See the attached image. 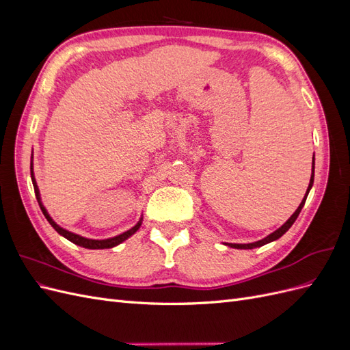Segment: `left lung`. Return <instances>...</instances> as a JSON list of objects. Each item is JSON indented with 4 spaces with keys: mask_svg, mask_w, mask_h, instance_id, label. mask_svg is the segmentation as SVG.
Masks as SVG:
<instances>
[{
    "mask_svg": "<svg viewBox=\"0 0 350 350\" xmlns=\"http://www.w3.org/2000/svg\"><path fill=\"white\" fill-rule=\"evenodd\" d=\"M314 157H312V172H311V179H310V185H308V188H306V193H305V197L302 198V201H301V204L298 206V208L295 210V213L284 221V224L279 228V229H276L273 232V234H270V235H267L266 238H262V239H260V241H257V242H250V243H228V242H225V245H228V247H230V248H237V250H252V248H258V247H262V245H266V243H269V242H273V241H276V239H279L282 235H284L286 232L289 230V228L293 225V221L298 219V216H299V213H301V210H302V207H304V204H305V201H306V197H308V193H310V189L312 188V184H314Z\"/></svg>",
    "mask_w": 350,
    "mask_h": 350,
    "instance_id": "8db88e82",
    "label": "left lung"
}]
</instances>
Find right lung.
Instances as JSON below:
<instances>
[{
  "mask_svg": "<svg viewBox=\"0 0 350 350\" xmlns=\"http://www.w3.org/2000/svg\"><path fill=\"white\" fill-rule=\"evenodd\" d=\"M30 176H31V183H33V188H35L36 200H38V203H39V207H40V210H42V213H44V216L46 217V220L49 221L51 226L54 228L61 237H64V238H66V239H68L70 242L76 243V245H80V247H83V248H89V250H105V248H113V247H116V245H120V243H121V242H124L125 239H129L131 235H134L135 232L140 229V226H142V224H143V216H142V217H140V220L137 221V224H135L131 229L125 230V232H122V234L116 235V237L108 238V239H90V238H84V237H81V235L74 234V232H70V230H67V229H64V228H61V226L57 224V221L49 216L46 207L44 206V203H42L40 193H39V188H38V184H36L35 172H33V152H31Z\"/></svg>",
  "mask_w": 350,
  "mask_h": 350,
  "instance_id": "1",
  "label": "right lung"
}]
</instances>
